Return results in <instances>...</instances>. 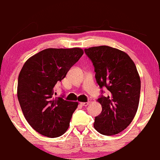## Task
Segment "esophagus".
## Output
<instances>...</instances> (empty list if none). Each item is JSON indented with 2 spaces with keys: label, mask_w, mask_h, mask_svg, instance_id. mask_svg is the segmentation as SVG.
Masks as SVG:
<instances>
[{
  "label": "esophagus",
  "mask_w": 160,
  "mask_h": 160,
  "mask_svg": "<svg viewBox=\"0 0 160 160\" xmlns=\"http://www.w3.org/2000/svg\"><path fill=\"white\" fill-rule=\"evenodd\" d=\"M80 104L82 106H88L89 104V102H82Z\"/></svg>",
  "instance_id": "obj_1"
}]
</instances>
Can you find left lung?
Returning <instances> with one entry per match:
<instances>
[{
	"mask_svg": "<svg viewBox=\"0 0 160 160\" xmlns=\"http://www.w3.org/2000/svg\"><path fill=\"white\" fill-rule=\"evenodd\" d=\"M85 52L101 88L98 101L102 111L94 118V128L103 135L118 134L131 123L138 108L140 78L137 68L127 53L110 46H94ZM103 87L109 92L108 96L102 95Z\"/></svg>",
	"mask_w": 160,
	"mask_h": 160,
	"instance_id": "obj_1",
	"label": "left lung"
}]
</instances>
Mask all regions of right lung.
<instances>
[{
  "instance_id": "obj_1",
  "label": "right lung",
  "mask_w": 160,
  "mask_h": 160,
  "mask_svg": "<svg viewBox=\"0 0 160 160\" xmlns=\"http://www.w3.org/2000/svg\"><path fill=\"white\" fill-rule=\"evenodd\" d=\"M80 48L46 49L23 65L18 77V98L29 124L50 138L66 131L78 102L56 98L53 88L83 55Z\"/></svg>"
}]
</instances>
